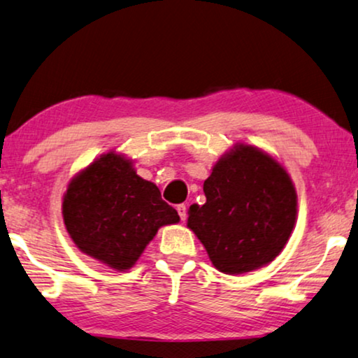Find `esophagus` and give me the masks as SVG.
Listing matches in <instances>:
<instances>
[{"mask_svg": "<svg viewBox=\"0 0 358 358\" xmlns=\"http://www.w3.org/2000/svg\"><path fill=\"white\" fill-rule=\"evenodd\" d=\"M176 211H178L180 219H182V221H187V217H188V206H187V204H178V206H176Z\"/></svg>", "mask_w": 358, "mask_h": 358, "instance_id": "34e87169", "label": "esophagus"}]
</instances>
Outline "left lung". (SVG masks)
<instances>
[{
  "label": "left lung",
  "mask_w": 358,
  "mask_h": 358,
  "mask_svg": "<svg viewBox=\"0 0 358 358\" xmlns=\"http://www.w3.org/2000/svg\"><path fill=\"white\" fill-rule=\"evenodd\" d=\"M203 189L206 203L189 206L188 227L219 271L257 270L287 245L296 222V192L268 154L236 145L213 166Z\"/></svg>",
  "instance_id": "obj_1"
}]
</instances>
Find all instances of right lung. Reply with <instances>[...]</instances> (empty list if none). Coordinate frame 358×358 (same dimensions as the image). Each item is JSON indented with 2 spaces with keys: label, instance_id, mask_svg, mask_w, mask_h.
Returning <instances> with one entry per match:
<instances>
[{
  "label": "right lung",
  "instance_id": "1",
  "mask_svg": "<svg viewBox=\"0 0 358 358\" xmlns=\"http://www.w3.org/2000/svg\"><path fill=\"white\" fill-rule=\"evenodd\" d=\"M62 214L76 247L114 270H129L157 231L180 221L160 189L126 157L109 152L71 180Z\"/></svg>",
  "mask_w": 358,
  "mask_h": 358
}]
</instances>
